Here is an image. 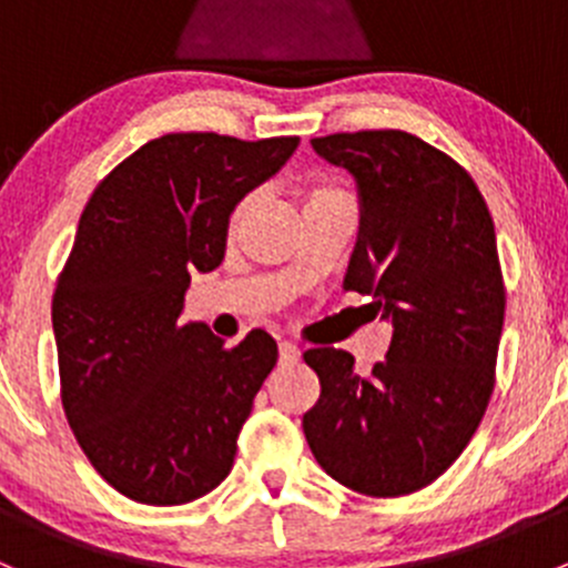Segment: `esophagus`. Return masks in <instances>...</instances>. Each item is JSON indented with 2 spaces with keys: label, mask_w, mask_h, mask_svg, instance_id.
Segmentation results:
<instances>
[{
  "label": "esophagus",
  "mask_w": 568,
  "mask_h": 568,
  "mask_svg": "<svg viewBox=\"0 0 568 568\" xmlns=\"http://www.w3.org/2000/svg\"><path fill=\"white\" fill-rule=\"evenodd\" d=\"M300 357H302V352H300V346H296V343H291V341L280 343V363L294 365Z\"/></svg>",
  "instance_id": "obj_1"
}]
</instances>
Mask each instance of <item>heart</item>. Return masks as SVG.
Returning <instances> with one entry per match:
<instances>
[{
    "label": "heart",
    "instance_id": "obj_1",
    "mask_svg": "<svg viewBox=\"0 0 568 568\" xmlns=\"http://www.w3.org/2000/svg\"><path fill=\"white\" fill-rule=\"evenodd\" d=\"M300 197H302V203H305V205H313V203H324V200H346V194H343L341 189L329 186V183H311V186H302ZM244 205H247V203H242L236 211H233L231 225H236L239 216L244 214Z\"/></svg>",
    "mask_w": 568,
    "mask_h": 568
}]
</instances>
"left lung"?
<instances>
[{
    "label": "left lung",
    "mask_w": 568,
    "mask_h": 568,
    "mask_svg": "<svg viewBox=\"0 0 568 568\" xmlns=\"http://www.w3.org/2000/svg\"><path fill=\"white\" fill-rule=\"evenodd\" d=\"M311 145L357 181L343 288L374 296L393 341L368 376L343 348H307L321 395L302 428L337 484L412 495L459 459L495 390L506 316L495 222L467 170L420 136L379 129Z\"/></svg>",
    "instance_id": "1"
}]
</instances>
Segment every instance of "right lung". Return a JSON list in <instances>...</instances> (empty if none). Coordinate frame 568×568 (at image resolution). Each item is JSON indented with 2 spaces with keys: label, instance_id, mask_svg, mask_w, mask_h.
Wrapping results in <instances>:
<instances>
[{
  "label": "right lung",
  "instance_id": "right-lung-1",
  "mask_svg": "<svg viewBox=\"0 0 568 568\" xmlns=\"http://www.w3.org/2000/svg\"><path fill=\"white\" fill-rule=\"evenodd\" d=\"M300 136L214 131L145 142L95 186L51 300L62 409L101 478L145 506H181L231 473L277 343L225 346L181 324L194 268L225 257L227 222Z\"/></svg>",
  "mask_w": 568,
  "mask_h": 568
}]
</instances>
